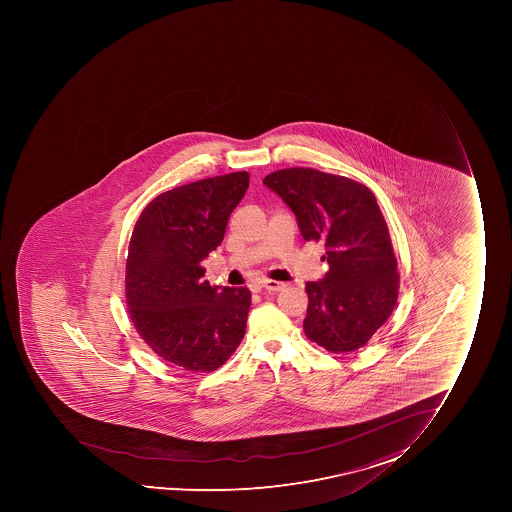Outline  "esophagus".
<instances>
[{
  "mask_svg": "<svg viewBox=\"0 0 512 512\" xmlns=\"http://www.w3.org/2000/svg\"><path fill=\"white\" fill-rule=\"evenodd\" d=\"M262 285H264L265 290H269V292H280V290L285 289L287 285H285V282H279V280H270L265 279L264 282H262Z\"/></svg>",
  "mask_w": 512,
  "mask_h": 512,
  "instance_id": "1",
  "label": "esophagus"
}]
</instances>
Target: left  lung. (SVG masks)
Instances as JSON below:
<instances>
[{
	"mask_svg": "<svg viewBox=\"0 0 512 512\" xmlns=\"http://www.w3.org/2000/svg\"><path fill=\"white\" fill-rule=\"evenodd\" d=\"M294 210L305 242L325 243V279L307 282L304 332L334 354L367 344L389 319L399 272L389 228L374 193L352 178L285 168L264 178Z\"/></svg>",
	"mask_w": 512,
	"mask_h": 512,
	"instance_id": "left-lung-1",
	"label": "left lung"
}]
</instances>
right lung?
<instances>
[{
  "instance_id": "1",
  "label": "right lung",
  "mask_w": 512,
  "mask_h": 512,
  "mask_svg": "<svg viewBox=\"0 0 512 512\" xmlns=\"http://www.w3.org/2000/svg\"><path fill=\"white\" fill-rule=\"evenodd\" d=\"M247 188L248 173L235 172L160 193L130 238L128 315L158 357L193 374L222 367L245 335L250 290L212 287L202 260L222 243Z\"/></svg>"
}]
</instances>
